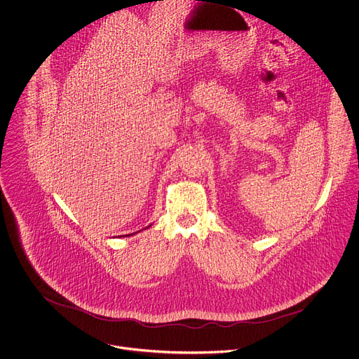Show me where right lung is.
<instances>
[{
  "mask_svg": "<svg viewBox=\"0 0 359 359\" xmlns=\"http://www.w3.org/2000/svg\"><path fill=\"white\" fill-rule=\"evenodd\" d=\"M151 226V225H149ZM130 235H134V233H130ZM130 235H126V236H130Z\"/></svg>",
  "mask_w": 359,
  "mask_h": 359,
  "instance_id": "right-lung-1",
  "label": "right lung"
}]
</instances>
